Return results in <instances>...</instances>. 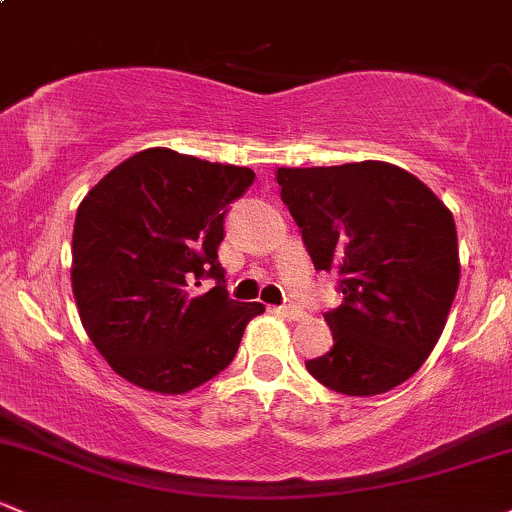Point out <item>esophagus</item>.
I'll return each instance as SVG.
<instances>
[{
    "label": "esophagus",
    "instance_id": "obj_1",
    "mask_svg": "<svg viewBox=\"0 0 512 512\" xmlns=\"http://www.w3.org/2000/svg\"><path fill=\"white\" fill-rule=\"evenodd\" d=\"M278 312H280V317H285V320H288V322L302 320V310H298V307H293V305L278 307Z\"/></svg>",
    "mask_w": 512,
    "mask_h": 512
}]
</instances>
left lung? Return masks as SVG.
I'll list each match as a JSON object with an SVG mask.
<instances>
[{"instance_id": "8db88e82", "label": "left lung", "mask_w": 512, "mask_h": 512, "mask_svg": "<svg viewBox=\"0 0 512 512\" xmlns=\"http://www.w3.org/2000/svg\"><path fill=\"white\" fill-rule=\"evenodd\" d=\"M317 271L337 273L344 300L324 322L332 351L305 361L342 395H381L408 381L442 337L459 288L449 207L408 170L386 161L278 168Z\"/></svg>"}]
</instances>
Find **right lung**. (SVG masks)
I'll return each instance as SVG.
<instances>
[{"label": "right lung", "mask_w": 512, "mask_h": 512, "mask_svg": "<svg viewBox=\"0 0 512 512\" xmlns=\"http://www.w3.org/2000/svg\"><path fill=\"white\" fill-rule=\"evenodd\" d=\"M254 170L156 146L85 195L73 229V295L109 366L151 393L180 395L232 364L261 302L227 298L217 246L227 205ZM218 285L195 296L190 282Z\"/></svg>", "instance_id": "add662e5"}]
</instances>
